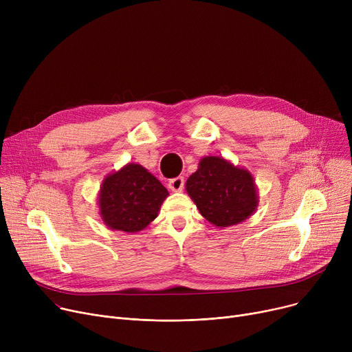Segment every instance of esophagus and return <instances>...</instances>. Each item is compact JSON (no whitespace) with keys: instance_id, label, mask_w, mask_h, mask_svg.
<instances>
[{"instance_id":"1","label":"esophagus","mask_w":352,"mask_h":352,"mask_svg":"<svg viewBox=\"0 0 352 352\" xmlns=\"http://www.w3.org/2000/svg\"><path fill=\"white\" fill-rule=\"evenodd\" d=\"M168 188H170L171 191H174V192L182 191V188H184V178H182V177H177V178L171 179V181L168 182Z\"/></svg>"}]
</instances>
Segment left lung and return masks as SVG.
I'll return each mask as SVG.
<instances>
[{
	"label": "left lung",
	"instance_id": "8db88e82",
	"mask_svg": "<svg viewBox=\"0 0 352 352\" xmlns=\"http://www.w3.org/2000/svg\"><path fill=\"white\" fill-rule=\"evenodd\" d=\"M186 190L199 214L218 228L243 223L260 202L252 174L224 157L201 158Z\"/></svg>",
	"mask_w": 352,
	"mask_h": 352
}]
</instances>
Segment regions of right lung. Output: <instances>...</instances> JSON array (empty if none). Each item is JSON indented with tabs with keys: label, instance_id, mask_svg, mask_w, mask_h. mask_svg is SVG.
<instances>
[{
	"label": "right lung",
	"instance_id": "obj_1",
	"mask_svg": "<svg viewBox=\"0 0 352 352\" xmlns=\"http://www.w3.org/2000/svg\"><path fill=\"white\" fill-rule=\"evenodd\" d=\"M168 195L142 165L128 162L102 179L98 191L100 217L108 228L134 234L153 223Z\"/></svg>",
	"mask_w": 352,
	"mask_h": 352
}]
</instances>
